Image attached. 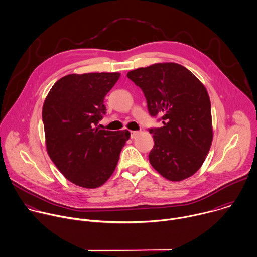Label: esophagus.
Returning a JSON list of instances; mask_svg holds the SVG:
<instances>
[{"label": "esophagus", "mask_w": 257, "mask_h": 257, "mask_svg": "<svg viewBox=\"0 0 257 257\" xmlns=\"http://www.w3.org/2000/svg\"><path fill=\"white\" fill-rule=\"evenodd\" d=\"M139 134H140L139 132H135V131H133V132H131V138H132V139H134V138H136Z\"/></svg>", "instance_id": "esophagus-1"}]
</instances>
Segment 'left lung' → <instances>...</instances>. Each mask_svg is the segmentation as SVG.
I'll list each match as a JSON object with an SVG mask.
<instances>
[{
    "label": "left lung",
    "mask_w": 257,
    "mask_h": 257,
    "mask_svg": "<svg viewBox=\"0 0 257 257\" xmlns=\"http://www.w3.org/2000/svg\"><path fill=\"white\" fill-rule=\"evenodd\" d=\"M147 100L151 116L163 126L150 128L153 168L170 181L193 175L207 158L213 141L211 101L202 83L186 68L159 63L127 73Z\"/></svg>",
    "instance_id": "1"
}]
</instances>
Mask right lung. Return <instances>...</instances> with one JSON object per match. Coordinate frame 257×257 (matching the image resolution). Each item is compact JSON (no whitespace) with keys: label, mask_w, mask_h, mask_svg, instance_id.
I'll list each match as a JSON object with an SVG mask.
<instances>
[{"label":"right lung","mask_w":257,"mask_h":257,"mask_svg":"<svg viewBox=\"0 0 257 257\" xmlns=\"http://www.w3.org/2000/svg\"><path fill=\"white\" fill-rule=\"evenodd\" d=\"M119 73L71 74L48 92L42 107L46 150L74 184L97 188L112 175L130 132L99 130L106 113L104 97Z\"/></svg>","instance_id":"1"}]
</instances>
